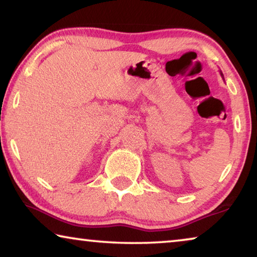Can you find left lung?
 Here are the masks:
<instances>
[{"label":"left lung","mask_w":257,"mask_h":257,"mask_svg":"<svg viewBox=\"0 0 257 257\" xmlns=\"http://www.w3.org/2000/svg\"><path fill=\"white\" fill-rule=\"evenodd\" d=\"M220 75H221V77L223 78V73H222V72H220ZM223 79H224V78H223Z\"/></svg>","instance_id":"left-lung-1"}]
</instances>
